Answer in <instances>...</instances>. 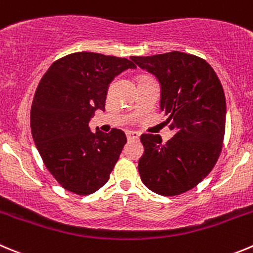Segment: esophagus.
<instances>
[{"label": "esophagus", "mask_w": 253, "mask_h": 253, "mask_svg": "<svg viewBox=\"0 0 253 253\" xmlns=\"http://www.w3.org/2000/svg\"><path fill=\"white\" fill-rule=\"evenodd\" d=\"M126 137L127 140L131 141V140H137L140 137V133L138 132H134V131H127L126 132Z\"/></svg>", "instance_id": "1"}]
</instances>
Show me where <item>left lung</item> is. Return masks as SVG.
<instances>
[{
	"instance_id": "left-lung-1",
	"label": "left lung",
	"mask_w": 253,
	"mask_h": 253,
	"mask_svg": "<svg viewBox=\"0 0 253 253\" xmlns=\"http://www.w3.org/2000/svg\"><path fill=\"white\" fill-rule=\"evenodd\" d=\"M138 67L161 84V110L176 134L162 143L160 134L143 133L145 153L138 161L141 180L162 196L192 190L212 171L222 151L226 98L213 68L195 55L172 51L132 56Z\"/></svg>"
}]
</instances>
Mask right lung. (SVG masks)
Wrapping results in <instances>:
<instances>
[{"mask_svg": "<svg viewBox=\"0 0 253 253\" xmlns=\"http://www.w3.org/2000/svg\"><path fill=\"white\" fill-rule=\"evenodd\" d=\"M127 68V58L76 52L52 63L40 81L31 107V129L49 173L65 190L86 196L110 178L126 145L124 131L91 132L96 110L105 111L112 80Z\"/></svg>", "mask_w": 253, "mask_h": 253, "instance_id": "1", "label": "right lung"}]
</instances>
